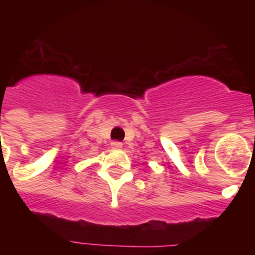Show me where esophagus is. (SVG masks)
I'll use <instances>...</instances> for the list:
<instances>
[{
    "label": "esophagus",
    "instance_id": "esophagus-1",
    "mask_svg": "<svg viewBox=\"0 0 255 255\" xmlns=\"http://www.w3.org/2000/svg\"><path fill=\"white\" fill-rule=\"evenodd\" d=\"M111 147L112 149H121L123 148V143H120V141H112Z\"/></svg>",
    "mask_w": 255,
    "mask_h": 255
}]
</instances>
